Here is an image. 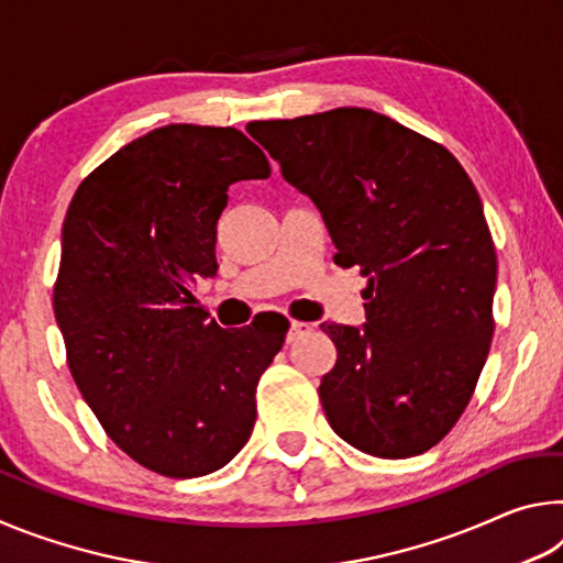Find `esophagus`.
I'll return each instance as SVG.
<instances>
[{"label": "esophagus", "mask_w": 563, "mask_h": 563, "mask_svg": "<svg viewBox=\"0 0 563 563\" xmlns=\"http://www.w3.org/2000/svg\"><path fill=\"white\" fill-rule=\"evenodd\" d=\"M312 330L310 322H302V320H292L290 322V330H288V342H295L300 340L302 335H308V332Z\"/></svg>", "instance_id": "1"}]
</instances>
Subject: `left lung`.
<instances>
[{"instance_id":"left-lung-1","label":"left lung","mask_w":563,"mask_h":563,"mask_svg":"<svg viewBox=\"0 0 563 563\" xmlns=\"http://www.w3.org/2000/svg\"><path fill=\"white\" fill-rule=\"evenodd\" d=\"M247 133L316 203L335 263L367 278L365 325L322 322L338 347L318 389L330 427L385 460L427 452L470 405L494 335L497 253L474 184L444 146L369 109Z\"/></svg>"}]
</instances>
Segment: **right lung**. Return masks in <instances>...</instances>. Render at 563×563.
<instances>
[{
    "instance_id": "right-lung-1",
    "label": "right lung",
    "mask_w": 563,
    "mask_h": 563,
    "mask_svg": "<svg viewBox=\"0 0 563 563\" xmlns=\"http://www.w3.org/2000/svg\"><path fill=\"white\" fill-rule=\"evenodd\" d=\"M268 176L243 131L168 123L91 170L66 211L54 316L71 377L111 440L156 474H211L251 440L255 387L288 320L223 330L190 285L218 271L228 186Z\"/></svg>"
}]
</instances>
